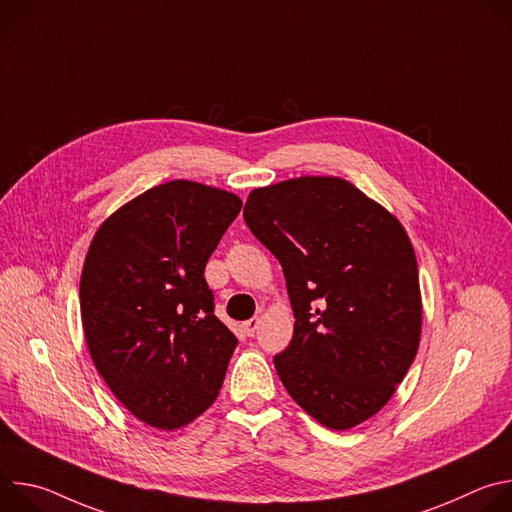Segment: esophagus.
I'll return each mask as SVG.
<instances>
[{
	"mask_svg": "<svg viewBox=\"0 0 512 512\" xmlns=\"http://www.w3.org/2000/svg\"><path fill=\"white\" fill-rule=\"evenodd\" d=\"M259 324H261V320H259V318H251V320L243 322V330H245V334H247V336H255V332H257V328H259Z\"/></svg>",
	"mask_w": 512,
	"mask_h": 512,
	"instance_id": "34e87169",
	"label": "esophagus"
}]
</instances>
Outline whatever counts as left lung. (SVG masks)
<instances>
[{
	"instance_id": "left-lung-1",
	"label": "left lung",
	"mask_w": 512,
	"mask_h": 512,
	"mask_svg": "<svg viewBox=\"0 0 512 512\" xmlns=\"http://www.w3.org/2000/svg\"><path fill=\"white\" fill-rule=\"evenodd\" d=\"M251 233L277 257L296 326L273 356L306 413L350 429L385 407L421 334L411 241L397 218L342 178L304 176L249 194Z\"/></svg>"
}]
</instances>
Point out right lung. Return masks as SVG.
I'll return each instance as SVG.
<instances>
[{
	"label": "right lung",
	"instance_id": "add662e5",
	"mask_svg": "<svg viewBox=\"0 0 512 512\" xmlns=\"http://www.w3.org/2000/svg\"><path fill=\"white\" fill-rule=\"evenodd\" d=\"M241 204L225 190L166 182L111 214L87 253L81 316L91 358L152 427L190 423L223 387L239 340L214 316L204 267Z\"/></svg>",
	"mask_w": 512,
	"mask_h": 512
}]
</instances>
